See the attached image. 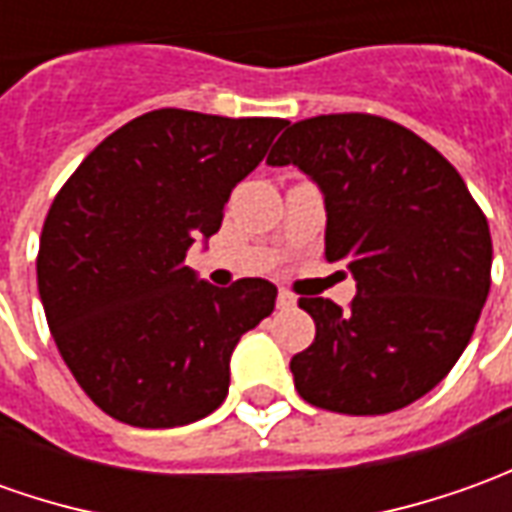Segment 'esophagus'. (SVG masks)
<instances>
[{"instance_id": "obj_1", "label": "esophagus", "mask_w": 512, "mask_h": 512, "mask_svg": "<svg viewBox=\"0 0 512 512\" xmlns=\"http://www.w3.org/2000/svg\"><path fill=\"white\" fill-rule=\"evenodd\" d=\"M277 308H280V311H291V308H297V297H294L291 291H280V294H277Z\"/></svg>"}]
</instances>
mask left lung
I'll return each mask as SVG.
<instances>
[{"instance_id":"1","label":"left lung","mask_w":512,"mask_h":512,"mask_svg":"<svg viewBox=\"0 0 512 512\" xmlns=\"http://www.w3.org/2000/svg\"><path fill=\"white\" fill-rule=\"evenodd\" d=\"M269 165L311 176L328 212L325 257L356 277L350 311L302 297L316 336L291 358L302 401L387 415L434 389L474 336L490 291L485 212L440 151L375 114L285 125Z\"/></svg>"}]
</instances>
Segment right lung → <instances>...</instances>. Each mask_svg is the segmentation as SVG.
<instances>
[{
	"label": "right lung",
	"instance_id": "1",
	"mask_svg": "<svg viewBox=\"0 0 512 512\" xmlns=\"http://www.w3.org/2000/svg\"><path fill=\"white\" fill-rule=\"evenodd\" d=\"M280 117L156 109L103 139L52 201L38 294L69 373L139 429L187 426L229 392V358L277 288L196 280L187 249L221 229L232 187L263 162Z\"/></svg>",
	"mask_w": 512,
	"mask_h": 512
}]
</instances>
